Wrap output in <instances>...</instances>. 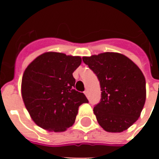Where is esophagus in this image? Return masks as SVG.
I'll return each instance as SVG.
<instances>
[{"mask_svg": "<svg viewBox=\"0 0 159 159\" xmlns=\"http://www.w3.org/2000/svg\"><path fill=\"white\" fill-rule=\"evenodd\" d=\"M84 93L85 94V95H86L87 97H88V90H85V91H84Z\"/></svg>", "mask_w": 159, "mask_h": 159, "instance_id": "obj_1", "label": "esophagus"}]
</instances>
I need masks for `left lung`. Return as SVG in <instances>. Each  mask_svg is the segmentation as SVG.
Here are the masks:
<instances>
[{
    "instance_id": "left-lung-1",
    "label": "left lung",
    "mask_w": 159,
    "mask_h": 159,
    "mask_svg": "<svg viewBox=\"0 0 159 159\" xmlns=\"http://www.w3.org/2000/svg\"><path fill=\"white\" fill-rule=\"evenodd\" d=\"M83 61L98 77L101 99L94 114L107 132L127 130L139 118L146 101L143 72L128 57L117 52L84 57Z\"/></svg>"
}]
</instances>
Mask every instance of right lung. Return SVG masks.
Segmentation results:
<instances>
[{"label": "right lung", "mask_w": 159, "mask_h": 159, "mask_svg": "<svg viewBox=\"0 0 159 159\" xmlns=\"http://www.w3.org/2000/svg\"><path fill=\"white\" fill-rule=\"evenodd\" d=\"M80 57L48 52L36 57L24 72L21 95L25 107L36 125L48 131H65L75 123L79 107L88 102L74 89L72 75Z\"/></svg>", "instance_id": "obj_1"}]
</instances>
